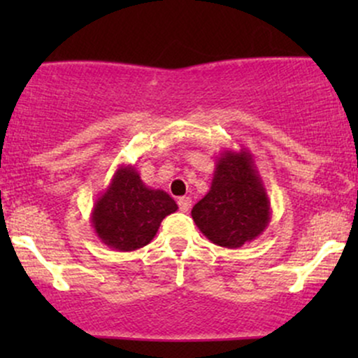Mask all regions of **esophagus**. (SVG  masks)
<instances>
[{
	"label": "esophagus",
	"mask_w": 358,
	"mask_h": 358,
	"mask_svg": "<svg viewBox=\"0 0 358 358\" xmlns=\"http://www.w3.org/2000/svg\"><path fill=\"white\" fill-rule=\"evenodd\" d=\"M178 207L182 212H188L192 208V200L188 199V196H182V199L178 200Z\"/></svg>",
	"instance_id": "1"
}]
</instances>
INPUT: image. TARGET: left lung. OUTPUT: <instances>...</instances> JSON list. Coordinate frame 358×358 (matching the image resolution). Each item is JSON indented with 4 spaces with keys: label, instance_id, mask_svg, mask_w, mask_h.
<instances>
[{
    "label": "left lung",
    "instance_id": "1",
    "mask_svg": "<svg viewBox=\"0 0 358 358\" xmlns=\"http://www.w3.org/2000/svg\"><path fill=\"white\" fill-rule=\"evenodd\" d=\"M193 222L220 248L257 239L271 222V202L249 150H225L215 162L210 190L193 205Z\"/></svg>",
    "mask_w": 358,
    "mask_h": 358
}]
</instances>
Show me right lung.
I'll list each match as a JSON object with an SVG mask.
<instances>
[{"label":"right lung","mask_w":358,"mask_h":358,"mask_svg":"<svg viewBox=\"0 0 358 358\" xmlns=\"http://www.w3.org/2000/svg\"><path fill=\"white\" fill-rule=\"evenodd\" d=\"M176 210L178 205L166 192L146 187L133 165H119L94 203L90 224L102 244L131 252L150 244L162 220Z\"/></svg>","instance_id":"obj_1"}]
</instances>
